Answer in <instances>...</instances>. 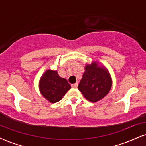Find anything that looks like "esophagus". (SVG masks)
I'll return each mask as SVG.
<instances>
[{"label":"esophagus","instance_id":"esophagus-1","mask_svg":"<svg viewBox=\"0 0 146 146\" xmlns=\"http://www.w3.org/2000/svg\"><path fill=\"white\" fill-rule=\"evenodd\" d=\"M78 86V82H76L75 84H73L71 85V86L73 87V88H77Z\"/></svg>","mask_w":146,"mask_h":146}]
</instances>
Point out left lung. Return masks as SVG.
I'll use <instances>...</instances> for the list:
<instances>
[{
    "mask_svg": "<svg viewBox=\"0 0 146 146\" xmlns=\"http://www.w3.org/2000/svg\"><path fill=\"white\" fill-rule=\"evenodd\" d=\"M112 86L111 77L105 67L93 62L86 64L78 89L88 101L96 102L108 93Z\"/></svg>",
    "mask_w": 146,
    "mask_h": 146,
    "instance_id": "1",
    "label": "left lung"
}]
</instances>
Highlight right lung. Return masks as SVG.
Listing matches in <instances>:
<instances>
[{"mask_svg": "<svg viewBox=\"0 0 146 146\" xmlns=\"http://www.w3.org/2000/svg\"><path fill=\"white\" fill-rule=\"evenodd\" d=\"M71 87L66 79L60 77L57 71L52 70L45 72L39 83L41 94L51 103H56L62 100Z\"/></svg>", "mask_w": 146, "mask_h": 146, "instance_id": "obj_1", "label": "right lung"}]
</instances>
